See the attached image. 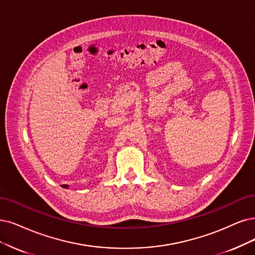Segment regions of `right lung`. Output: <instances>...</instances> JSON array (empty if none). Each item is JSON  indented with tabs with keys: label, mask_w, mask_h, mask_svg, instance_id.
Here are the masks:
<instances>
[{
	"label": "right lung",
	"mask_w": 255,
	"mask_h": 255,
	"mask_svg": "<svg viewBox=\"0 0 255 255\" xmlns=\"http://www.w3.org/2000/svg\"><path fill=\"white\" fill-rule=\"evenodd\" d=\"M62 187H64V188H68V185H63Z\"/></svg>",
	"instance_id": "right-lung-1"
}]
</instances>
